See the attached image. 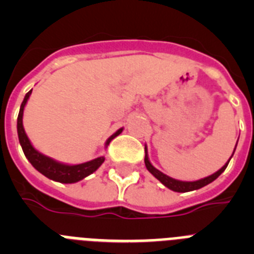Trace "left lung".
<instances>
[{"mask_svg": "<svg viewBox=\"0 0 254 254\" xmlns=\"http://www.w3.org/2000/svg\"><path fill=\"white\" fill-rule=\"evenodd\" d=\"M237 145H238V141H237ZM237 145H235V147H234V151H235V149H237ZM234 151H233L230 159L233 158ZM230 159L228 160V163H225V165H224L221 169H219L217 172H215L214 174H211V176L205 177V178L198 179V181H193V182L179 181V179H174V178H172V177L167 176V174H164L163 172H160L159 169H156V168H155L154 165L150 163L149 154H147V146L145 145V165H146V169L149 170V172L151 173L152 176L158 179V181H160L161 183L165 186V187L169 188V190H174V192H182V193H183V192H190V190H199V188H202V187H205V186L210 185L211 182H214L215 179H216L217 177H219L220 174H221V173L226 169V167H228V164H229V161H230Z\"/></svg>", "mask_w": 254, "mask_h": 254, "instance_id": "obj_1", "label": "left lung"}]
</instances>
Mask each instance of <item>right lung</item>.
I'll use <instances>...</instances> for the list:
<instances>
[{"instance_id":"1","label":"right lung","mask_w":254,"mask_h":254,"mask_svg":"<svg viewBox=\"0 0 254 254\" xmlns=\"http://www.w3.org/2000/svg\"><path fill=\"white\" fill-rule=\"evenodd\" d=\"M31 95V90L29 91L25 95L24 100L21 103V107H20L19 117H17V136H19V142L21 145V149L25 154L26 159L30 161V164L39 173H42L44 177H47L48 179H52L55 182H60V183H76V182L81 181V179L86 178L87 176H90L95 172L98 168L104 163L105 158L104 156H98V158L93 159V160L85 161L81 164H67L62 163V161H58L56 159H52L47 155L42 154L40 151H38L33 143L29 140L28 134H26L25 129H24V126H22V116H24V109H25V105L28 103L29 98ZM123 128H120L118 131L114 132L111 137L105 141V147H108V145L111 143V141L114 137H117L118 134L122 133Z\"/></svg>"}]
</instances>
